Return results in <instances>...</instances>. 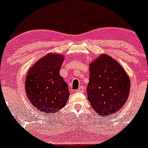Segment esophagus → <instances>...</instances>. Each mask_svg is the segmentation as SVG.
<instances>
[{
	"label": "esophagus",
	"instance_id": "obj_1",
	"mask_svg": "<svg viewBox=\"0 0 148 148\" xmlns=\"http://www.w3.org/2000/svg\"><path fill=\"white\" fill-rule=\"evenodd\" d=\"M85 90V88H84L83 86H80L79 88V89L77 90V93H82V92H84Z\"/></svg>",
	"mask_w": 148,
	"mask_h": 148
}]
</instances>
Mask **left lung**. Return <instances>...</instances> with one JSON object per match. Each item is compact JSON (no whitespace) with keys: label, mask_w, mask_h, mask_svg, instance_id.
Returning <instances> with one entry per match:
<instances>
[{"label":"left lung","mask_w":148,"mask_h":148,"mask_svg":"<svg viewBox=\"0 0 148 148\" xmlns=\"http://www.w3.org/2000/svg\"><path fill=\"white\" fill-rule=\"evenodd\" d=\"M88 99L102 117L118 112L130 93V79L123 66L107 54H101L89 66Z\"/></svg>","instance_id":"left-lung-1"}]
</instances>
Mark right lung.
Segmentation results:
<instances>
[{
    "instance_id": "right-lung-1",
    "label": "right lung",
    "mask_w": 148,
    "mask_h": 148,
    "mask_svg": "<svg viewBox=\"0 0 148 148\" xmlns=\"http://www.w3.org/2000/svg\"><path fill=\"white\" fill-rule=\"evenodd\" d=\"M64 56L48 53L38 59L27 71L25 93L38 111L53 114L63 108L69 97L68 84L60 75Z\"/></svg>"
}]
</instances>
